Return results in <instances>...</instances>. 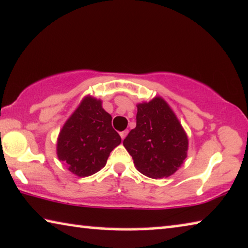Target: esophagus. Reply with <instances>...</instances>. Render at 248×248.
<instances>
[{
	"label": "esophagus",
	"mask_w": 248,
	"mask_h": 248,
	"mask_svg": "<svg viewBox=\"0 0 248 248\" xmlns=\"http://www.w3.org/2000/svg\"><path fill=\"white\" fill-rule=\"evenodd\" d=\"M127 133H128V131H127V130H125V131H123V132H121V133H120V135H121V139H122V140H124L125 138H126Z\"/></svg>",
	"instance_id": "1"
}]
</instances>
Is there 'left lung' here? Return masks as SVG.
I'll use <instances>...</instances> for the list:
<instances>
[{
    "label": "left lung",
    "mask_w": 248,
    "mask_h": 248,
    "mask_svg": "<svg viewBox=\"0 0 248 248\" xmlns=\"http://www.w3.org/2000/svg\"><path fill=\"white\" fill-rule=\"evenodd\" d=\"M136 107V127L128 133L123 145L142 174L152 179L170 177L186 157V133L160 96L139 103Z\"/></svg>",
    "instance_id": "1"
}]
</instances>
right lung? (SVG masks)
<instances>
[{"mask_svg":"<svg viewBox=\"0 0 248 248\" xmlns=\"http://www.w3.org/2000/svg\"><path fill=\"white\" fill-rule=\"evenodd\" d=\"M121 141L102 100L87 95L60 130L57 156L71 173L89 177L105 167L110 152Z\"/></svg>","mask_w":248,"mask_h":248,"instance_id":"add662e5","label":"right lung"}]
</instances>
